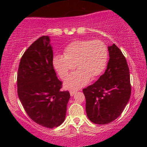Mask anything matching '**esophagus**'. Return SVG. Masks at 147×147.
I'll list each match as a JSON object with an SVG mask.
<instances>
[{
	"mask_svg": "<svg viewBox=\"0 0 147 147\" xmlns=\"http://www.w3.org/2000/svg\"><path fill=\"white\" fill-rule=\"evenodd\" d=\"M76 92H77V90H70V92H69V93H70V95H71V96H73L74 94H75Z\"/></svg>",
	"mask_w": 147,
	"mask_h": 147,
	"instance_id": "esophagus-1",
	"label": "esophagus"
}]
</instances>
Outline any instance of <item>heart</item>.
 Listing matches in <instances>:
<instances>
[{
	"label": "heart",
	"instance_id": "heart-1",
	"mask_svg": "<svg viewBox=\"0 0 147 147\" xmlns=\"http://www.w3.org/2000/svg\"><path fill=\"white\" fill-rule=\"evenodd\" d=\"M108 48L100 40H76L68 44L63 55L53 58V65L60 77L65 79L75 68L78 70L66 80L67 88H78L96 79L105 69Z\"/></svg>",
	"mask_w": 147,
	"mask_h": 147
}]
</instances>
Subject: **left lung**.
<instances>
[{
    "instance_id": "1",
    "label": "left lung",
    "mask_w": 147,
    "mask_h": 147,
    "mask_svg": "<svg viewBox=\"0 0 147 147\" xmlns=\"http://www.w3.org/2000/svg\"><path fill=\"white\" fill-rule=\"evenodd\" d=\"M109 61L103 75L83 89L86 111L90 121L106 124L119 117L131 94L130 72L126 58L115 44L108 47Z\"/></svg>"
}]
</instances>
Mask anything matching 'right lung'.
Wrapping results in <instances>:
<instances>
[{
	"mask_svg": "<svg viewBox=\"0 0 147 147\" xmlns=\"http://www.w3.org/2000/svg\"><path fill=\"white\" fill-rule=\"evenodd\" d=\"M53 50L49 36H42L22 56L17 74V92L31 120L46 128L57 127L65 120L70 98L61 91L53 65Z\"/></svg>",
	"mask_w": 147,
	"mask_h": 147,
	"instance_id": "1",
	"label": "right lung"
}]
</instances>
